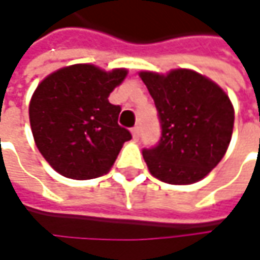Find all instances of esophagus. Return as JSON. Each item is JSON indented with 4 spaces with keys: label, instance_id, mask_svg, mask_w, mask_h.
Returning a JSON list of instances; mask_svg holds the SVG:
<instances>
[{
    "label": "esophagus",
    "instance_id": "obj_1",
    "mask_svg": "<svg viewBox=\"0 0 260 260\" xmlns=\"http://www.w3.org/2000/svg\"><path fill=\"white\" fill-rule=\"evenodd\" d=\"M132 137H134V140L140 138V126H134L132 128Z\"/></svg>",
    "mask_w": 260,
    "mask_h": 260
}]
</instances>
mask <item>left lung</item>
Wrapping results in <instances>:
<instances>
[{
  "mask_svg": "<svg viewBox=\"0 0 260 260\" xmlns=\"http://www.w3.org/2000/svg\"><path fill=\"white\" fill-rule=\"evenodd\" d=\"M153 98L161 137L143 149L150 173L166 183L188 185L203 179L224 156L234 129L228 94L197 72L178 69L169 75L141 72Z\"/></svg>",
  "mask_w": 260,
  "mask_h": 260,
  "instance_id": "1",
  "label": "left lung"
}]
</instances>
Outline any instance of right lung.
<instances>
[{"label": "right lung", "instance_id": "add662e5", "mask_svg": "<svg viewBox=\"0 0 260 260\" xmlns=\"http://www.w3.org/2000/svg\"><path fill=\"white\" fill-rule=\"evenodd\" d=\"M126 71L104 72L91 64L63 68L36 88L29 123L37 149L49 166L69 179H94L114 164L132 138L117 123L120 105L108 101Z\"/></svg>", "mask_w": 260, "mask_h": 260}]
</instances>
